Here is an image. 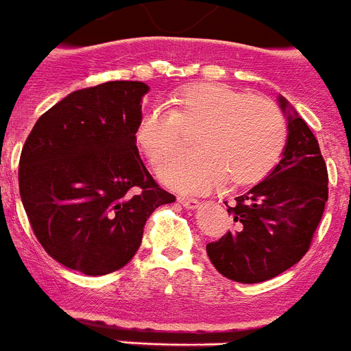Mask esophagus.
<instances>
[{
    "label": "esophagus",
    "instance_id": "obj_1",
    "mask_svg": "<svg viewBox=\"0 0 351 351\" xmlns=\"http://www.w3.org/2000/svg\"><path fill=\"white\" fill-rule=\"evenodd\" d=\"M179 202L186 209H197L200 206V202L197 199H190V197H179Z\"/></svg>",
    "mask_w": 351,
    "mask_h": 351
}]
</instances>
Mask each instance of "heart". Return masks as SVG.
Listing matches in <instances>:
<instances>
[{
	"label": "heart",
	"mask_w": 351,
	"mask_h": 351,
	"mask_svg": "<svg viewBox=\"0 0 351 351\" xmlns=\"http://www.w3.org/2000/svg\"><path fill=\"white\" fill-rule=\"evenodd\" d=\"M167 104L147 108L140 115L134 138L147 158L158 161L178 147L182 125L202 122L191 151L165 156L158 176L173 190L199 193L223 182L248 186L263 181L282 156L286 122L277 106L261 97L220 83H199L173 95Z\"/></svg>",
	"instance_id": "obj_1"
}]
</instances>
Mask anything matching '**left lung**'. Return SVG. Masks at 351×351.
<instances>
[{
	"label": "left lung",
	"instance_id": "1",
	"mask_svg": "<svg viewBox=\"0 0 351 351\" xmlns=\"http://www.w3.org/2000/svg\"><path fill=\"white\" fill-rule=\"evenodd\" d=\"M282 158L265 181L227 206L234 230L206 247L223 277L243 284L265 282L300 261L328 200V173L319 143L287 99Z\"/></svg>",
	"mask_w": 351,
	"mask_h": 351
}]
</instances>
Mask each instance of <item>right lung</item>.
<instances>
[{
    "instance_id": "add662e5",
    "label": "right lung",
    "mask_w": 351,
    "mask_h": 351,
    "mask_svg": "<svg viewBox=\"0 0 351 351\" xmlns=\"http://www.w3.org/2000/svg\"><path fill=\"white\" fill-rule=\"evenodd\" d=\"M142 82L76 90L33 125L19 161L21 200L32 229L60 265L106 275L131 261L143 226L176 197L140 160L134 130Z\"/></svg>"
}]
</instances>
